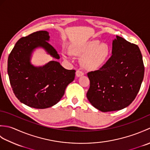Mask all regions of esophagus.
<instances>
[{
  "instance_id": "34e87169",
  "label": "esophagus",
  "mask_w": 150,
  "mask_h": 150,
  "mask_svg": "<svg viewBox=\"0 0 150 150\" xmlns=\"http://www.w3.org/2000/svg\"><path fill=\"white\" fill-rule=\"evenodd\" d=\"M84 75V73L82 72V71H81L80 69H78L77 70V71H76V76H77V77H82V76Z\"/></svg>"
}]
</instances>
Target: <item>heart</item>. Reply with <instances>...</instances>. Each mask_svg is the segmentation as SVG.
<instances>
[{
	"label": "heart",
	"instance_id": "heart-1",
	"mask_svg": "<svg viewBox=\"0 0 150 150\" xmlns=\"http://www.w3.org/2000/svg\"><path fill=\"white\" fill-rule=\"evenodd\" d=\"M71 52L75 55L83 56L81 60V66L88 71H95L101 68L110 56L109 46L97 40H92L76 46L72 47ZM63 57L66 60H71L68 53L64 54Z\"/></svg>",
	"mask_w": 150,
	"mask_h": 150
}]
</instances>
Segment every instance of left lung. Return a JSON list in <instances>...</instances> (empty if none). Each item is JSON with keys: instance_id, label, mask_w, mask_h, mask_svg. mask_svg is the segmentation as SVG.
Returning a JSON list of instances; mask_svg holds the SVG:
<instances>
[{"instance_id": "1", "label": "left lung", "mask_w": 150, "mask_h": 150, "mask_svg": "<svg viewBox=\"0 0 150 150\" xmlns=\"http://www.w3.org/2000/svg\"><path fill=\"white\" fill-rule=\"evenodd\" d=\"M116 37L112 42V55L105 65L88 73L90 86L87 98L92 106L103 112L128 106L144 78V67L138 46Z\"/></svg>"}]
</instances>
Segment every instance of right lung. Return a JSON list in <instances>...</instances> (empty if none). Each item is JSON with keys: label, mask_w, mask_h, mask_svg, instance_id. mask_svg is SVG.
Returning a JSON list of instances; mask_svg holds the SVG:
<instances>
[{"label": "right lung", "mask_w": 150, "mask_h": 150, "mask_svg": "<svg viewBox=\"0 0 150 150\" xmlns=\"http://www.w3.org/2000/svg\"><path fill=\"white\" fill-rule=\"evenodd\" d=\"M50 40L46 31L22 37L15 44L8 60V74L16 97L21 103L37 109L58 103L75 76V70L65 69L55 60L42 66L31 63L33 54L39 48L54 59H60Z\"/></svg>", "instance_id": "obj_1"}]
</instances>
